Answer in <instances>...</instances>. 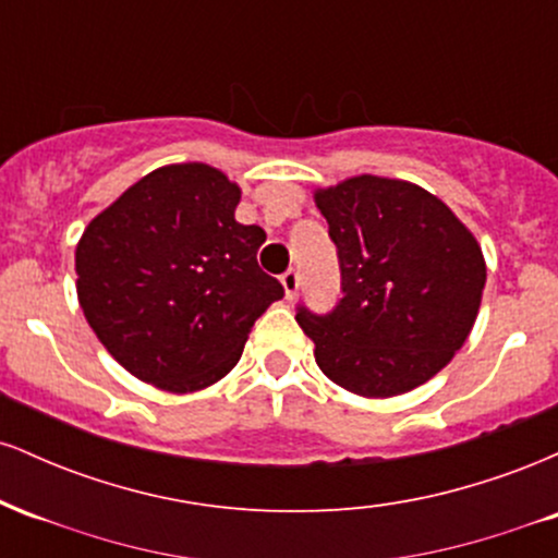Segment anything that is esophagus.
<instances>
[{"mask_svg":"<svg viewBox=\"0 0 558 558\" xmlns=\"http://www.w3.org/2000/svg\"><path fill=\"white\" fill-rule=\"evenodd\" d=\"M280 283H283V288H286V299H296L299 286H301V275H299V270H288V272H283V278H280Z\"/></svg>","mask_w":558,"mask_h":558,"instance_id":"esophagus-1","label":"esophagus"}]
</instances>
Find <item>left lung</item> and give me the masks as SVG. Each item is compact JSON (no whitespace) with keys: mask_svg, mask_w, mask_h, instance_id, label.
<instances>
[{"mask_svg":"<svg viewBox=\"0 0 558 558\" xmlns=\"http://www.w3.org/2000/svg\"><path fill=\"white\" fill-rule=\"evenodd\" d=\"M317 209L338 248L343 299L296 310L332 383L388 399L438 375L475 325L485 259L475 235L420 185L356 175L319 189Z\"/></svg>","mask_w":558,"mask_h":558,"instance_id":"left-lung-1","label":"left lung"}]
</instances>
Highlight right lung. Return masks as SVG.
<instances>
[{"mask_svg": "<svg viewBox=\"0 0 558 558\" xmlns=\"http://www.w3.org/2000/svg\"><path fill=\"white\" fill-rule=\"evenodd\" d=\"M241 189L202 162L168 165L96 215L75 248L81 310L131 375L170 393L226 377L283 286L267 233L235 222Z\"/></svg>", "mask_w": 558, "mask_h": 558, "instance_id": "1", "label": "right lung"}]
</instances>
